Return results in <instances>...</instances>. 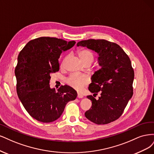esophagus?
I'll list each match as a JSON object with an SVG mask.
<instances>
[{
	"mask_svg": "<svg viewBox=\"0 0 154 154\" xmlns=\"http://www.w3.org/2000/svg\"><path fill=\"white\" fill-rule=\"evenodd\" d=\"M83 97H84V96L82 95V94L79 93H77V97H78L79 98H83Z\"/></svg>",
	"mask_w": 154,
	"mask_h": 154,
	"instance_id": "obj_1",
	"label": "esophagus"
}]
</instances>
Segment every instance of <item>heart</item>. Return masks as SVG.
I'll return each mask as SVG.
<instances>
[{
    "label": "heart",
    "instance_id": "heart-1",
    "mask_svg": "<svg viewBox=\"0 0 154 154\" xmlns=\"http://www.w3.org/2000/svg\"><path fill=\"white\" fill-rule=\"evenodd\" d=\"M79 56L81 58L82 62L84 64H91L94 59V56L93 53L88 50H82L79 51ZM68 56L64 59V60L61 64L63 66L64 63L66 61ZM66 82L71 87L75 89L77 91H81L90 82V79L86 75H77V74H72L66 79Z\"/></svg>",
    "mask_w": 154,
    "mask_h": 154
}]
</instances>
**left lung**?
Instances as JSON below:
<instances>
[{
    "instance_id": "8db88e82",
    "label": "left lung",
    "mask_w": 154,
    "mask_h": 154,
    "mask_svg": "<svg viewBox=\"0 0 154 154\" xmlns=\"http://www.w3.org/2000/svg\"><path fill=\"white\" fill-rule=\"evenodd\" d=\"M97 52L100 69L93 74L89 90L100 92L98 100L92 95L91 107L85 112L89 120L104 125L116 120L123 112L133 95L134 72L129 57L118 44L106 39H90L77 43Z\"/></svg>"
}]
</instances>
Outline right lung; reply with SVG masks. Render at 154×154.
I'll use <instances>...</instances> for the list:
<instances>
[{"label":"right lung","instance_id":"right-lung-1","mask_svg":"<svg viewBox=\"0 0 154 154\" xmlns=\"http://www.w3.org/2000/svg\"><path fill=\"white\" fill-rule=\"evenodd\" d=\"M75 41L40 37L29 41L18 56L15 68L17 92L24 108L36 120L50 123L60 117L66 103L75 100L76 91L68 85L51 89V75L59 70L61 54Z\"/></svg>","mask_w":154,"mask_h":154}]
</instances>
